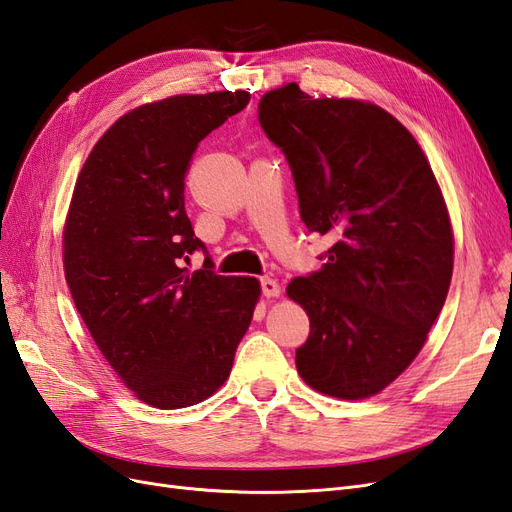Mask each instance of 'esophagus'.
<instances>
[{
	"label": "esophagus",
	"instance_id": "esophagus-1",
	"mask_svg": "<svg viewBox=\"0 0 512 512\" xmlns=\"http://www.w3.org/2000/svg\"><path fill=\"white\" fill-rule=\"evenodd\" d=\"M260 288H262V294H265L267 299L271 297H280V284H277L273 277H262L260 280Z\"/></svg>",
	"mask_w": 512,
	"mask_h": 512
}]
</instances>
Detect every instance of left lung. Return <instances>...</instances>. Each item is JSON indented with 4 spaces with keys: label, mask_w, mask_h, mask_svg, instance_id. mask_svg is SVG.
Returning <instances> with one entry per match:
<instances>
[{
    "label": "left lung",
    "mask_w": 512,
    "mask_h": 512,
    "mask_svg": "<svg viewBox=\"0 0 512 512\" xmlns=\"http://www.w3.org/2000/svg\"><path fill=\"white\" fill-rule=\"evenodd\" d=\"M309 232L333 245L288 297L309 316L297 369L312 389L365 399L421 352L453 275V232L414 136L380 106L314 100L288 83L258 102Z\"/></svg>",
    "instance_id": "1"
}]
</instances>
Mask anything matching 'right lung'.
Returning a JSON list of instances; mask_svg holds the SVG:
<instances>
[{"label":"right lung","instance_id":"right-lung-1","mask_svg":"<svg viewBox=\"0 0 512 512\" xmlns=\"http://www.w3.org/2000/svg\"><path fill=\"white\" fill-rule=\"evenodd\" d=\"M247 102V91H213L134 108L74 185L70 294L108 365L153 408H188L218 391L254 316L258 280L213 271L183 198L198 143ZM194 251L206 254L198 272L184 267Z\"/></svg>","mask_w":512,"mask_h":512}]
</instances>
